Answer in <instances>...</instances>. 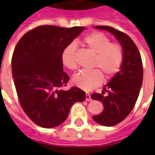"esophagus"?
Wrapping results in <instances>:
<instances>
[{"label": "esophagus", "mask_w": 155, "mask_h": 155, "mask_svg": "<svg viewBox=\"0 0 155 155\" xmlns=\"http://www.w3.org/2000/svg\"><path fill=\"white\" fill-rule=\"evenodd\" d=\"M85 101H91V94H89V93H86V94H85Z\"/></svg>", "instance_id": "1"}]
</instances>
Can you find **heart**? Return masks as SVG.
Returning <instances> with one entry per match:
<instances>
[{
	"label": "heart",
	"instance_id": "heart-1",
	"mask_svg": "<svg viewBox=\"0 0 155 155\" xmlns=\"http://www.w3.org/2000/svg\"><path fill=\"white\" fill-rule=\"evenodd\" d=\"M82 44L88 51L94 54L93 68L99 70L79 72L72 78L73 84L81 90L89 91L101 84L103 75L110 77L120 70L123 61V50L120 45L111 43L110 39L101 32L92 33L82 40ZM61 60L65 67L74 71L77 64L75 61V47L70 44L64 48Z\"/></svg>",
	"mask_w": 155,
	"mask_h": 155
}]
</instances>
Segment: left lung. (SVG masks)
Instances as JSON below:
<instances>
[{
	"label": "left lung",
	"mask_w": 155,
	"mask_h": 155,
	"mask_svg": "<svg viewBox=\"0 0 155 155\" xmlns=\"http://www.w3.org/2000/svg\"><path fill=\"white\" fill-rule=\"evenodd\" d=\"M94 28L107 31L120 42L123 50V61L110 81L104 85L102 94H91L93 100L101 101L104 110L101 114L92 116L103 126H113L126 118L133 110L143 82V66L140 51L129 35L110 26L97 25ZM108 92L106 97L103 95Z\"/></svg>",
	"instance_id": "left-lung-1"
}]
</instances>
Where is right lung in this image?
Segmentation results:
<instances>
[{"label": "right lung", "instance_id": "obj_1", "mask_svg": "<svg viewBox=\"0 0 155 155\" xmlns=\"http://www.w3.org/2000/svg\"><path fill=\"white\" fill-rule=\"evenodd\" d=\"M84 29L41 25L25 33L15 46L12 60L15 90L24 112L39 126L60 125L73 104L85 99L80 88L63 89L70 77L61 60L64 48Z\"/></svg>", "mask_w": 155, "mask_h": 155}]
</instances>
